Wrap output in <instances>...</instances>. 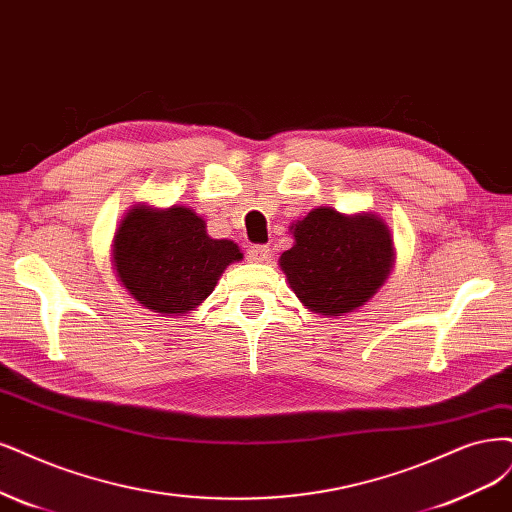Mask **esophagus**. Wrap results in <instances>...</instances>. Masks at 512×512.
I'll return each mask as SVG.
<instances>
[{"mask_svg": "<svg viewBox=\"0 0 512 512\" xmlns=\"http://www.w3.org/2000/svg\"><path fill=\"white\" fill-rule=\"evenodd\" d=\"M248 254H250V260L264 262V260L271 258V248H267V245H252Z\"/></svg>", "mask_w": 512, "mask_h": 512, "instance_id": "34e87169", "label": "esophagus"}]
</instances>
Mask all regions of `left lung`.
I'll return each mask as SVG.
<instances>
[{
    "label": "left lung",
    "instance_id": "left-lung-1",
    "mask_svg": "<svg viewBox=\"0 0 512 512\" xmlns=\"http://www.w3.org/2000/svg\"><path fill=\"white\" fill-rule=\"evenodd\" d=\"M294 245L279 258L288 284L307 309L349 313L383 284L394 262L392 237L373 214L343 216L313 209L292 224Z\"/></svg>",
    "mask_w": 512,
    "mask_h": 512
}]
</instances>
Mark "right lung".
I'll return each instance as SVG.
<instances>
[{
  "mask_svg": "<svg viewBox=\"0 0 512 512\" xmlns=\"http://www.w3.org/2000/svg\"><path fill=\"white\" fill-rule=\"evenodd\" d=\"M237 243L211 239L190 207H135L114 239V267L135 301L156 313H186L216 288Z\"/></svg>",
  "mask_w": 512,
  "mask_h": 512,
  "instance_id": "add662e5",
  "label": "right lung"
}]
</instances>
